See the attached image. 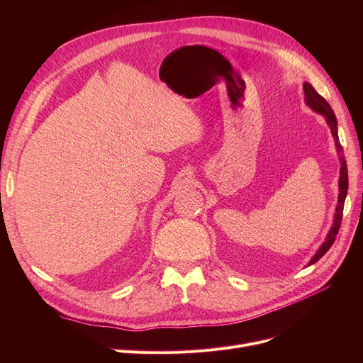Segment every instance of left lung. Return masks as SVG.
<instances>
[{"label":"left lung","mask_w":363,"mask_h":363,"mask_svg":"<svg viewBox=\"0 0 363 363\" xmlns=\"http://www.w3.org/2000/svg\"><path fill=\"white\" fill-rule=\"evenodd\" d=\"M304 98H306V103L309 104V107H312L315 112L321 113L325 116L327 119V124L330 125V130H332V135L335 138V142H336V148L337 151L340 152L342 151V147H340V142H339V138H337V123H336V116L332 111L330 104H328L324 98L318 94L313 86L309 84V83H304ZM347 189H348V171H347V162L344 159V156H340V177H339V200H337V207H336V215H335V221H333V227L330 232H328L324 244L320 247V250H318L316 255L312 257L309 265H312V263L320 260L325 252L328 251V248H330L335 242L336 239V235L339 232V227H340V221H342V212H344V203H345V196H347Z\"/></svg>","instance_id":"1"}]
</instances>
